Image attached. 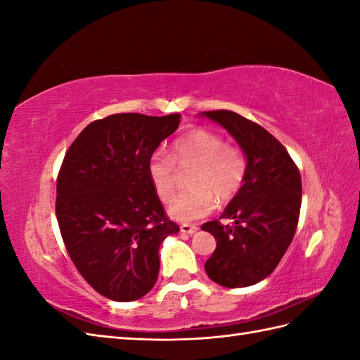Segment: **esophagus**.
Returning <instances> with one entry per match:
<instances>
[{
  "mask_svg": "<svg viewBox=\"0 0 360 360\" xmlns=\"http://www.w3.org/2000/svg\"><path fill=\"white\" fill-rule=\"evenodd\" d=\"M196 231H198V227L193 224H182L181 226V233H184V235H193V233H196Z\"/></svg>",
  "mask_w": 360,
  "mask_h": 360,
  "instance_id": "34e87169",
  "label": "esophagus"
}]
</instances>
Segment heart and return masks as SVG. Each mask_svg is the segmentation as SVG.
I'll return each instance as SVG.
<instances>
[{
    "mask_svg": "<svg viewBox=\"0 0 360 360\" xmlns=\"http://www.w3.org/2000/svg\"><path fill=\"white\" fill-rule=\"evenodd\" d=\"M178 163L195 165L188 178L192 188L179 193L168 207L176 221L200 219L217 207L218 200L231 201L238 195L248 173L244 153L229 147L224 139L207 129H193L174 142V156L155 151L148 159V176L160 201H170L176 188Z\"/></svg>",
    "mask_w": 360,
    "mask_h": 360,
    "instance_id": "obj_1",
    "label": "heart"
}]
</instances>
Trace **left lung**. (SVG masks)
Wrapping results in <instances>:
<instances>
[{"label":"left lung","instance_id":"1","mask_svg":"<svg viewBox=\"0 0 360 360\" xmlns=\"http://www.w3.org/2000/svg\"><path fill=\"white\" fill-rule=\"evenodd\" d=\"M200 116L223 127L248 160L244 184L221 215L233 219V226L209 221L201 227L217 240L205 272L224 288L257 285L272 274L294 238L302 205L300 173L286 148L255 122L227 110Z\"/></svg>","mask_w":360,"mask_h":360}]
</instances>
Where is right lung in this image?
I'll return each mask as SVG.
<instances>
[{
    "instance_id": "obj_1",
    "label": "right lung",
    "mask_w": 360,
    "mask_h": 360,
    "mask_svg": "<svg viewBox=\"0 0 360 360\" xmlns=\"http://www.w3.org/2000/svg\"><path fill=\"white\" fill-rule=\"evenodd\" d=\"M181 114H112L94 120L68 150L56 212L68 254L91 286L114 302L148 294L159 248L179 226L165 217L148 159L179 127Z\"/></svg>"
}]
</instances>
